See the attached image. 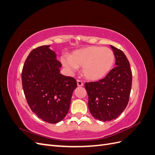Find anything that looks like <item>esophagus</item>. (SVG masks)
Here are the masks:
<instances>
[{
    "mask_svg": "<svg viewBox=\"0 0 155 155\" xmlns=\"http://www.w3.org/2000/svg\"><path fill=\"white\" fill-rule=\"evenodd\" d=\"M77 84H78V87H82L83 86V83L82 81L79 80V79H78L77 80Z\"/></svg>",
    "mask_w": 155,
    "mask_h": 155,
    "instance_id": "obj_1",
    "label": "esophagus"
}]
</instances>
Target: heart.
Segmentation results:
<instances>
[{"label": "heart", "instance_id": "obj_1", "mask_svg": "<svg viewBox=\"0 0 155 155\" xmlns=\"http://www.w3.org/2000/svg\"><path fill=\"white\" fill-rule=\"evenodd\" d=\"M114 59V52L110 48L92 46L75 50L70 56L63 55L61 61L71 72L83 67L84 77L88 80L96 81L110 71Z\"/></svg>", "mask_w": 155, "mask_h": 155}]
</instances>
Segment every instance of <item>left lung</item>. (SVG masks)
Listing matches in <instances>:
<instances>
[{
    "instance_id": "8db88e82",
    "label": "left lung",
    "mask_w": 155,
    "mask_h": 155,
    "mask_svg": "<svg viewBox=\"0 0 155 155\" xmlns=\"http://www.w3.org/2000/svg\"><path fill=\"white\" fill-rule=\"evenodd\" d=\"M116 66L98 81L85 83L88 96V109L94 118L110 121L118 118L129 100L132 87L130 64L122 51L110 45Z\"/></svg>"
}]
</instances>
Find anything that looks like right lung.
I'll list each match as a JSON object with an SVG mask.
<instances>
[{
	"mask_svg": "<svg viewBox=\"0 0 155 155\" xmlns=\"http://www.w3.org/2000/svg\"><path fill=\"white\" fill-rule=\"evenodd\" d=\"M50 45L33 50L22 71V84L31 111L50 124L63 120L67 114L77 81L60 74L61 64Z\"/></svg>",
	"mask_w": 155,
	"mask_h": 155,
	"instance_id": "add662e5",
	"label": "right lung"
}]
</instances>
